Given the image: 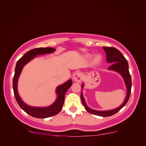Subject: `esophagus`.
<instances>
[{
    "mask_svg": "<svg viewBox=\"0 0 146 146\" xmlns=\"http://www.w3.org/2000/svg\"><path fill=\"white\" fill-rule=\"evenodd\" d=\"M73 80L76 82H80L82 80V74L80 72H76L73 75Z\"/></svg>",
    "mask_w": 146,
    "mask_h": 146,
    "instance_id": "1",
    "label": "esophagus"
}]
</instances>
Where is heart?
Returning <instances> with one entry per match:
<instances>
[{
    "instance_id": "b5f03b06",
    "label": "heart",
    "mask_w": 146,
    "mask_h": 146,
    "mask_svg": "<svg viewBox=\"0 0 146 146\" xmlns=\"http://www.w3.org/2000/svg\"><path fill=\"white\" fill-rule=\"evenodd\" d=\"M86 57L87 58H90L91 57V55H90V54H88ZM101 59H102L101 56L100 55V54H96V55H94V57H93V62H94V64H98V63L101 62Z\"/></svg>"
}]
</instances>
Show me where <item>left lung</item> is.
<instances>
[{
  "instance_id": "1",
  "label": "left lung",
  "mask_w": 146,
  "mask_h": 146,
  "mask_svg": "<svg viewBox=\"0 0 146 146\" xmlns=\"http://www.w3.org/2000/svg\"><path fill=\"white\" fill-rule=\"evenodd\" d=\"M103 50H105V53H106V59L107 62L110 63L111 66H109L108 70L110 71H115L118 73L122 78L124 79V83H125L126 87V96L124 101L123 102L122 105L118 108L113 109L111 110H106V111H99V110H94L89 108L86 105L83 96V93H81V100H82V103L85 108L86 110L89 113L94 114L96 115H99L102 117H108L111 116L112 115H114L116 113L117 111H119L123 107L126 105L129 101L130 94H131V87H132V82H131V75L129 73V64H128L127 60L124 58V56L122 55V53L117 50L115 47H103ZM84 84H82V90L84 88Z\"/></svg>"
}]
</instances>
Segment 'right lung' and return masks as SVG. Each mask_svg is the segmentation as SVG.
Listing matches in <instances>:
<instances>
[{
	"label": "right lung",
	"instance_id": "add662e5",
	"mask_svg": "<svg viewBox=\"0 0 146 146\" xmlns=\"http://www.w3.org/2000/svg\"><path fill=\"white\" fill-rule=\"evenodd\" d=\"M55 49L52 47H40L35 48L27 52L22 56L21 58L17 62L16 66L15 68V74L13 79V88L14 96L18 103L19 106L24 110L26 113L29 114L31 116L36 117V118H45L54 116L59 113L62 110L63 104H64V96L68 89L71 86V80H68L65 83L61 84L56 88V93L57 94V98L53 104L47 107H32L26 104L22 101L18 94L17 91V82L24 66L30 61L34 59L36 56L43 55L46 54H51L55 52Z\"/></svg>",
	"mask_w": 146,
	"mask_h": 146
}]
</instances>
